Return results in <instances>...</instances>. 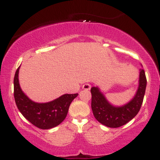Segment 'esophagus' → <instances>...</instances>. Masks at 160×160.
<instances>
[{"label": "esophagus", "mask_w": 160, "mask_h": 160, "mask_svg": "<svg viewBox=\"0 0 160 160\" xmlns=\"http://www.w3.org/2000/svg\"><path fill=\"white\" fill-rule=\"evenodd\" d=\"M91 87H92V86L89 83H85L83 86H82V89H86V90H88V89H90Z\"/></svg>", "instance_id": "1"}]
</instances>
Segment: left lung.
Returning a JSON list of instances; mask_svg holds the SVG:
<instances>
[{"label":"left lung","instance_id":"left-lung-1","mask_svg":"<svg viewBox=\"0 0 160 160\" xmlns=\"http://www.w3.org/2000/svg\"><path fill=\"white\" fill-rule=\"evenodd\" d=\"M147 78L144 69L140 70L138 89L132 100L122 107H113L97 87H92L91 107L97 120L110 128H118L132 120L140 111L145 94Z\"/></svg>","mask_w":160,"mask_h":160}]
</instances>
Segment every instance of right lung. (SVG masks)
Listing matches in <instances>:
<instances>
[{
    "label": "right lung",
    "instance_id": "1",
    "mask_svg": "<svg viewBox=\"0 0 160 160\" xmlns=\"http://www.w3.org/2000/svg\"><path fill=\"white\" fill-rule=\"evenodd\" d=\"M19 68L14 77V98L18 109L26 120L36 127L49 129L65 119L71 102L78 94H65L48 103H36L23 93L19 83Z\"/></svg>",
    "mask_w": 160,
    "mask_h": 160
}]
</instances>
